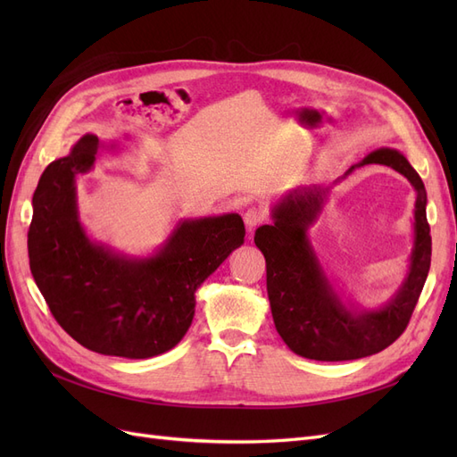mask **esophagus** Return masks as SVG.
Returning a JSON list of instances; mask_svg holds the SVG:
<instances>
[{
    "label": "esophagus",
    "instance_id": "1",
    "mask_svg": "<svg viewBox=\"0 0 457 457\" xmlns=\"http://www.w3.org/2000/svg\"><path fill=\"white\" fill-rule=\"evenodd\" d=\"M262 220H265V212L257 210V207H250V210H247L244 215V223L250 232L255 230L262 223Z\"/></svg>",
    "mask_w": 457,
    "mask_h": 457
}]
</instances>
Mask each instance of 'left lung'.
<instances>
[{
  "mask_svg": "<svg viewBox=\"0 0 457 457\" xmlns=\"http://www.w3.org/2000/svg\"><path fill=\"white\" fill-rule=\"evenodd\" d=\"M368 162L393 167L417 190L414 244L407 276L383 306L364 310L345 296L313 252L308 228L320 218L333 185H311L286 192L272 205V223L255 230V245L267 261V292L274 326L289 349L311 361H356L389 347L406 329L431 267L427 192L403 152L373 150L334 184Z\"/></svg>",
  "mask_w": 457,
  "mask_h": 457,
  "instance_id": "8db88e82",
  "label": "left lung"
}]
</instances>
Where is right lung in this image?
<instances>
[{
	"label": "right lung",
	"mask_w": 457,
	"mask_h": 457,
	"mask_svg": "<svg viewBox=\"0 0 457 457\" xmlns=\"http://www.w3.org/2000/svg\"><path fill=\"white\" fill-rule=\"evenodd\" d=\"M86 133L41 173L29 230L30 270L54 320L86 349L152 358L185 337L196 292L237 247L245 228L238 213L179 219L148 255H129L93 240L79 220L78 177L101 150H116Z\"/></svg>",
	"instance_id": "obj_1"
}]
</instances>
